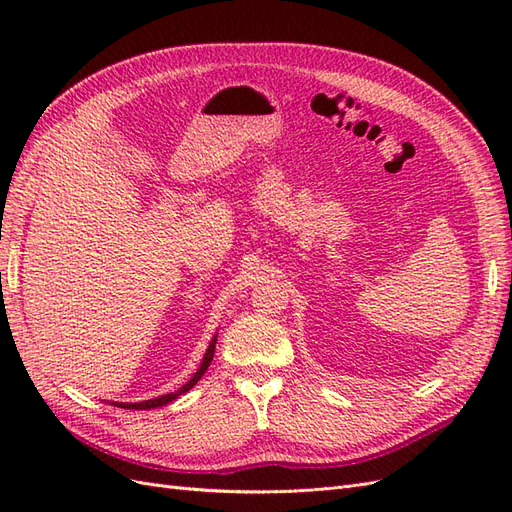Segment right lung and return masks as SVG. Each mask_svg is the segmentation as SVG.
<instances>
[{"label":"right lung","mask_w":512,"mask_h":512,"mask_svg":"<svg viewBox=\"0 0 512 512\" xmlns=\"http://www.w3.org/2000/svg\"><path fill=\"white\" fill-rule=\"evenodd\" d=\"M213 352H215V337H213V342L209 344V348H207V354H205V359H203V363H200V367H198V371L194 374V378L185 384V386H181V389L177 391V393H168V395H162V397H156V399H147V401H141V404H119L121 408H130V410H149V408H160V406H166L168 401H173V399H177L179 395H183V393H188L192 386L203 378V374L207 371V367L211 365V361H213Z\"/></svg>","instance_id":"add662e5"}]
</instances>
